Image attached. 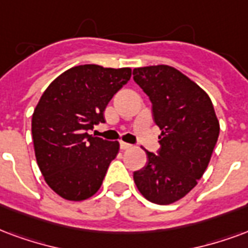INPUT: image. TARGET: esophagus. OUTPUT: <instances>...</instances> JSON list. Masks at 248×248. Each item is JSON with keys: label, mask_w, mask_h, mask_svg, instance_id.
I'll use <instances>...</instances> for the list:
<instances>
[{"label": "esophagus", "mask_w": 248, "mask_h": 248, "mask_svg": "<svg viewBox=\"0 0 248 248\" xmlns=\"http://www.w3.org/2000/svg\"><path fill=\"white\" fill-rule=\"evenodd\" d=\"M119 146H121V150H129V148L133 147L130 143H126V142H121L119 143Z\"/></svg>", "instance_id": "obj_1"}]
</instances>
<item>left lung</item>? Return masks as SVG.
<instances>
[{
    "mask_svg": "<svg viewBox=\"0 0 248 248\" xmlns=\"http://www.w3.org/2000/svg\"><path fill=\"white\" fill-rule=\"evenodd\" d=\"M134 80L150 97L155 124L161 130L159 155L134 172L142 196L157 205L179 201L197 185L208 168L219 135L212 100L179 69L170 65L135 68Z\"/></svg>",
    "mask_w": 248,
    "mask_h": 248,
    "instance_id": "obj_1",
    "label": "left lung"
}]
</instances>
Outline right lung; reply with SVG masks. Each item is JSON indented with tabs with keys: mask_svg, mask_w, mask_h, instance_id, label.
Listing matches in <instances>:
<instances>
[{
	"mask_svg": "<svg viewBox=\"0 0 248 248\" xmlns=\"http://www.w3.org/2000/svg\"><path fill=\"white\" fill-rule=\"evenodd\" d=\"M131 78V68L84 64L69 68L51 82L31 119L36 163L51 189L68 201L97 193L119 151L87 133L105 122L109 101Z\"/></svg>",
	"mask_w": 248,
	"mask_h": 248,
	"instance_id": "obj_1",
	"label": "right lung"
}]
</instances>
